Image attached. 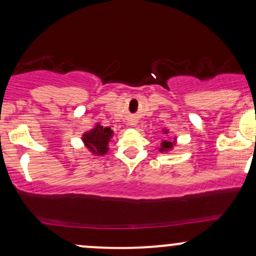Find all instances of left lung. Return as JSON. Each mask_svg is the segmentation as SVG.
<instances>
[{
	"mask_svg": "<svg viewBox=\"0 0 256 256\" xmlns=\"http://www.w3.org/2000/svg\"><path fill=\"white\" fill-rule=\"evenodd\" d=\"M169 133V130L168 129H163V134H168ZM176 145V138H173V139H169V140H162V142H160V148H158V151L160 152H169V151H172L173 150V148L174 146Z\"/></svg>",
	"mask_w": 256,
	"mask_h": 256,
	"instance_id": "obj_1",
	"label": "left lung"
}]
</instances>
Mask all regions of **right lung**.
I'll return each mask as SVG.
<instances>
[{"label": "right lung", "mask_w": 256, "mask_h": 256, "mask_svg": "<svg viewBox=\"0 0 256 256\" xmlns=\"http://www.w3.org/2000/svg\"><path fill=\"white\" fill-rule=\"evenodd\" d=\"M114 136V130L110 127H102L96 123L90 130L82 134V142L86 148L94 156H104L108 151V142Z\"/></svg>", "instance_id": "add662e5"}]
</instances>
